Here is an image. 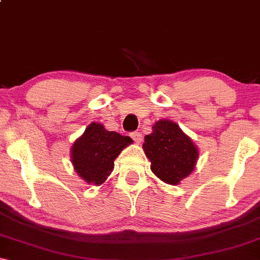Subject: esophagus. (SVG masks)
I'll return each mask as SVG.
<instances>
[{"label":"esophagus","mask_w":260,"mask_h":260,"mask_svg":"<svg viewBox=\"0 0 260 260\" xmlns=\"http://www.w3.org/2000/svg\"><path fill=\"white\" fill-rule=\"evenodd\" d=\"M131 136H132L133 140L137 143V144H140V143L143 142V136H142V133H140V132H134V133L131 134Z\"/></svg>","instance_id":"34e87169"}]
</instances>
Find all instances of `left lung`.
Wrapping results in <instances>:
<instances>
[{
	"label": "left lung",
	"instance_id": "obj_1",
	"mask_svg": "<svg viewBox=\"0 0 260 260\" xmlns=\"http://www.w3.org/2000/svg\"><path fill=\"white\" fill-rule=\"evenodd\" d=\"M143 150L153 174L165 183L176 186L194 171L199 150L176 122L159 120L147 134Z\"/></svg>",
	"mask_w": 260,
	"mask_h": 260
}]
</instances>
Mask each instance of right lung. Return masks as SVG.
<instances>
[{"instance_id": "1", "label": "right lung", "mask_w": 260, "mask_h": 260, "mask_svg": "<svg viewBox=\"0 0 260 260\" xmlns=\"http://www.w3.org/2000/svg\"><path fill=\"white\" fill-rule=\"evenodd\" d=\"M132 143L129 137L106 131L104 124L91 122L73 143L71 162L82 180L100 186L111 175L116 157Z\"/></svg>"}]
</instances>
